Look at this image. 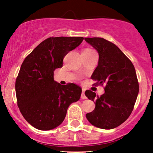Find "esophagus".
I'll list each match as a JSON object with an SVG mask.
<instances>
[{"instance_id":"obj_1","label":"esophagus","mask_w":153,"mask_h":153,"mask_svg":"<svg viewBox=\"0 0 153 153\" xmlns=\"http://www.w3.org/2000/svg\"><path fill=\"white\" fill-rule=\"evenodd\" d=\"M85 91H86V89H84V88H82V93H81V99H86V96L85 95Z\"/></svg>"}]
</instances>
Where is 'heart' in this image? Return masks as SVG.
Masks as SVG:
<instances>
[{
  "label": "heart",
  "instance_id": "heart-1",
  "mask_svg": "<svg viewBox=\"0 0 153 153\" xmlns=\"http://www.w3.org/2000/svg\"><path fill=\"white\" fill-rule=\"evenodd\" d=\"M91 51H92V49H84V50L83 51V52H91Z\"/></svg>",
  "mask_w": 153,
  "mask_h": 153
}]
</instances>
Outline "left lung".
Segmentation results:
<instances>
[{
	"label": "left lung",
	"mask_w": 153,
	"mask_h": 153,
	"mask_svg": "<svg viewBox=\"0 0 153 153\" xmlns=\"http://www.w3.org/2000/svg\"><path fill=\"white\" fill-rule=\"evenodd\" d=\"M84 40L98 52V67L91 78L99 84H106L101 96L86 90V96L95 102V108L86 115L89 122L96 127L111 129L124 122L132 112L139 92L135 67L122 51L102 38Z\"/></svg>",
	"instance_id": "8db88e82"
}]
</instances>
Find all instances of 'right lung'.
<instances>
[{
	"label": "right lung",
	"instance_id": "add662e5",
	"mask_svg": "<svg viewBox=\"0 0 153 153\" xmlns=\"http://www.w3.org/2000/svg\"><path fill=\"white\" fill-rule=\"evenodd\" d=\"M82 37H52L44 40L24 59L15 82L17 102L26 121L40 130H50L64 121L68 107L81 98V88L54 81L69 52Z\"/></svg>",
	"mask_w": 153,
	"mask_h": 153
}]
</instances>
